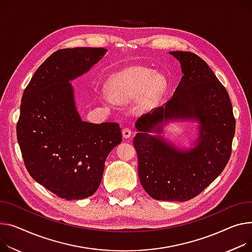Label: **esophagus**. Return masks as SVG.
<instances>
[{"instance_id":"1","label":"esophagus","mask_w":252,"mask_h":252,"mask_svg":"<svg viewBox=\"0 0 252 252\" xmlns=\"http://www.w3.org/2000/svg\"><path fill=\"white\" fill-rule=\"evenodd\" d=\"M130 136H131V130L128 127L123 128V137L125 139H129Z\"/></svg>"}]
</instances>
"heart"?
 I'll use <instances>...</instances> for the list:
<instances>
[{
	"label": "heart",
	"instance_id": "b5f03b06",
	"mask_svg": "<svg viewBox=\"0 0 252 252\" xmlns=\"http://www.w3.org/2000/svg\"><path fill=\"white\" fill-rule=\"evenodd\" d=\"M164 78L144 66H130L114 74L108 81L109 97L116 102H127L139 96L138 108H152L164 88Z\"/></svg>",
	"mask_w": 252,
	"mask_h": 252
}]
</instances>
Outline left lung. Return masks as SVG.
<instances>
[{
	"mask_svg": "<svg viewBox=\"0 0 252 252\" xmlns=\"http://www.w3.org/2000/svg\"><path fill=\"white\" fill-rule=\"evenodd\" d=\"M183 76L173 96L136 123L133 138L138 173L147 193L155 199L187 202L198 195L219 176L232 152L235 117L226 88L208 63L189 52H170ZM170 119H194L200 136L193 148L170 146L151 131H161Z\"/></svg>",
	"mask_w": 252,
	"mask_h": 252,
	"instance_id": "obj_1",
	"label": "left lung"
}]
</instances>
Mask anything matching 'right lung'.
Here are the masks:
<instances>
[{
  "label": "right lung",
  "instance_id": "right-lung-1",
  "mask_svg": "<svg viewBox=\"0 0 252 252\" xmlns=\"http://www.w3.org/2000/svg\"><path fill=\"white\" fill-rule=\"evenodd\" d=\"M102 47L60 49L36 70L24 90L17 140L31 177L66 200L91 196L105 160L122 142L119 124L83 122L70 81L88 72Z\"/></svg>",
  "mask_w": 252,
  "mask_h": 252
}]
</instances>
